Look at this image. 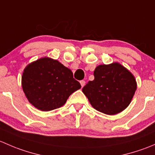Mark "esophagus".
<instances>
[{"instance_id":"1","label":"esophagus","mask_w":155,"mask_h":155,"mask_svg":"<svg viewBox=\"0 0 155 155\" xmlns=\"http://www.w3.org/2000/svg\"><path fill=\"white\" fill-rule=\"evenodd\" d=\"M80 84H81V86L84 87V85H85V80H81L80 81Z\"/></svg>"}]
</instances>
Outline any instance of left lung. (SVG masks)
<instances>
[{
	"label": "left lung",
	"mask_w": 155,
	"mask_h": 155,
	"mask_svg": "<svg viewBox=\"0 0 155 155\" xmlns=\"http://www.w3.org/2000/svg\"><path fill=\"white\" fill-rule=\"evenodd\" d=\"M94 76V79L87 82L82 92L95 109L112 115L128 107L137 90V82L125 68L118 63L99 65Z\"/></svg>",
	"instance_id": "left-lung-1"
}]
</instances>
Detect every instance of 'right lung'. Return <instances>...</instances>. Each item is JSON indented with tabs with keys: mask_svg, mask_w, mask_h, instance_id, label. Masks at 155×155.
Wrapping results in <instances>:
<instances>
[{
	"mask_svg": "<svg viewBox=\"0 0 155 155\" xmlns=\"http://www.w3.org/2000/svg\"><path fill=\"white\" fill-rule=\"evenodd\" d=\"M21 84L29 102L42 111L62 107L70 95L81 87L70 69L48 58L28 65L22 74Z\"/></svg>",
	"mask_w": 155,
	"mask_h": 155,
	"instance_id": "obj_1",
	"label": "right lung"
}]
</instances>
